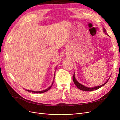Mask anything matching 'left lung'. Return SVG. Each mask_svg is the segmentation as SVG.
<instances>
[{
  "instance_id": "left-lung-1",
  "label": "left lung",
  "mask_w": 120,
  "mask_h": 120,
  "mask_svg": "<svg viewBox=\"0 0 120 120\" xmlns=\"http://www.w3.org/2000/svg\"><path fill=\"white\" fill-rule=\"evenodd\" d=\"M103 31H104V33H105V34L108 35V34H107V31H106V29L104 28H103ZM110 78H109V79L107 81V82H105L104 84L101 85V86H95V87H92V88H89V87L85 86H83V85L81 84L80 83H79L77 81V79H76L75 78V72H74V75H73V81H74V83L75 84V85L77 86V88H79V90H83V91H88L89 92V91H93V90H98V89H100V88H101V86H103L104 85H105V84H106V83L109 81V79Z\"/></svg>"
}]
</instances>
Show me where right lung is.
Here are the masks:
<instances>
[{
    "label": "right lung",
    "mask_w": 120,
    "mask_h": 120,
    "mask_svg": "<svg viewBox=\"0 0 120 120\" xmlns=\"http://www.w3.org/2000/svg\"><path fill=\"white\" fill-rule=\"evenodd\" d=\"M54 79H53V81H54V78H55V74H54ZM53 82L54 81H53L52 82V85L50 86L49 87V88H48V89H45V90H41V91H34V90H26L27 91H28V92H32V93H37V94H41V93H45V92H46V91H48V90H49L50 88H52V85H53Z\"/></svg>",
    "instance_id": "1"
}]
</instances>
